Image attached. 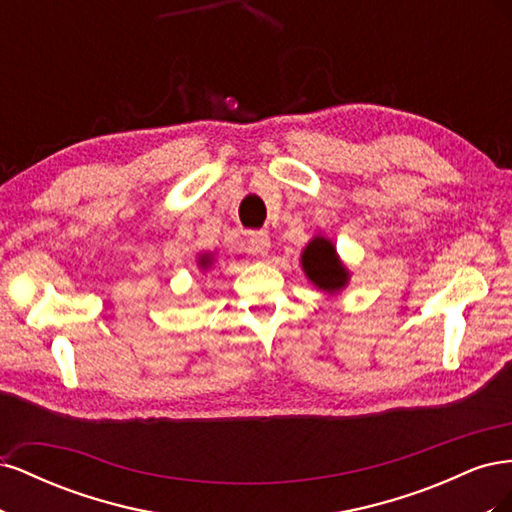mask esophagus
<instances>
[{
	"label": "esophagus",
	"instance_id": "1",
	"mask_svg": "<svg viewBox=\"0 0 512 512\" xmlns=\"http://www.w3.org/2000/svg\"><path fill=\"white\" fill-rule=\"evenodd\" d=\"M269 247H271V239L267 232H262V230L250 232L245 239V252L252 256H265L269 252Z\"/></svg>",
	"mask_w": 512,
	"mask_h": 512
}]
</instances>
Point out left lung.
<instances>
[{"instance_id":"8db88e82","label":"left lung","mask_w":512,"mask_h":512,"mask_svg":"<svg viewBox=\"0 0 512 512\" xmlns=\"http://www.w3.org/2000/svg\"><path fill=\"white\" fill-rule=\"evenodd\" d=\"M301 267L309 282L331 294L346 288L350 280V273L342 265V260H339L335 245L320 235H316L305 245V250L301 254Z\"/></svg>"}]
</instances>
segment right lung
<instances>
[{
  "label": "right lung",
  "instance_id": "obj_1",
  "mask_svg": "<svg viewBox=\"0 0 512 512\" xmlns=\"http://www.w3.org/2000/svg\"><path fill=\"white\" fill-rule=\"evenodd\" d=\"M213 265V254H200L198 256V267L200 269H209Z\"/></svg>",
  "mask_w": 512,
  "mask_h": 512
}]
</instances>
